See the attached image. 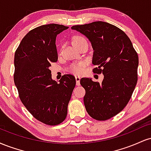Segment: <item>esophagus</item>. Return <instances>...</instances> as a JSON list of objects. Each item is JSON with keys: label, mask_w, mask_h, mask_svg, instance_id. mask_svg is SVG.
Listing matches in <instances>:
<instances>
[{"label": "esophagus", "mask_w": 151, "mask_h": 151, "mask_svg": "<svg viewBox=\"0 0 151 151\" xmlns=\"http://www.w3.org/2000/svg\"><path fill=\"white\" fill-rule=\"evenodd\" d=\"M80 77L79 76H75V79H76V84L77 86L80 85Z\"/></svg>", "instance_id": "esophagus-1"}]
</instances>
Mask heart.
<instances>
[{
    "label": "heart",
    "mask_w": 151,
    "mask_h": 151,
    "mask_svg": "<svg viewBox=\"0 0 151 151\" xmlns=\"http://www.w3.org/2000/svg\"><path fill=\"white\" fill-rule=\"evenodd\" d=\"M83 40H85V38L84 37H81V36H75L73 37V40H72V43L73 45L77 44V43L81 42ZM85 66V62H77V63H74L71 65L69 67V71L70 72L73 74H80L82 72L83 68Z\"/></svg>",
    "instance_id": "1"
}]
</instances>
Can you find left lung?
<instances>
[{
  "mask_svg": "<svg viewBox=\"0 0 151 151\" xmlns=\"http://www.w3.org/2000/svg\"><path fill=\"white\" fill-rule=\"evenodd\" d=\"M85 35L92 46L93 72L103 74L100 84L81 78L85 89L84 106L91 117L106 121L123 110L129 101L138 81V56L124 31L106 22L96 21L72 27Z\"/></svg>",
  "mask_w": 151,
  "mask_h": 151,
  "instance_id": "1",
  "label": "left lung"
}]
</instances>
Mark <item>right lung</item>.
<instances>
[{
    "label": "right lung",
    "instance_id": "1",
    "mask_svg": "<svg viewBox=\"0 0 151 151\" xmlns=\"http://www.w3.org/2000/svg\"><path fill=\"white\" fill-rule=\"evenodd\" d=\"M67 26L48 24L30 30L15 53L14 82L25 108L38 121L55 126L65 121L67 106L75 86L72 74L60 82L52 79V62L58 61L56 37Z\"/></svg>",
    "mask_w": 151,
    "mask_h": 151
}]
</instances>
